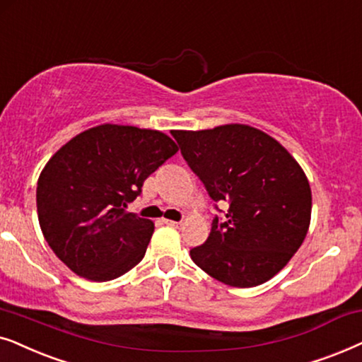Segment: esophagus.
<instances>
[{"instance_id":"34e87169","label":"esophagus","mask_w":362,"mask_h":362,"mask_svg":"<svg viewBox=\"0 0 362 362\" xmlns=\"http://www.w3.org/2000/svg\"><path fill=\"white\" fill-rule=\"evenodd\" d=\"M163 223L170 225V226H175V228H178V226L182 225V221H173V220H163Z\"/></svg>"}]
</instances>
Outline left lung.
Instances as JSON below:
<instances>
[{
  "label": "left lung",
  "instance_id": "left-lung-1",
  "mask_svg": "<svg viewBox=\"0 0 362 362\" xmlns=\"http://www.w3.org/2000/svg\"><path fill=\"white\" fill-rule=\"evenodd\" d=\"M172 136L211 200L228 202L223 221L215 216L206 242L190 250L194 263L228 286L268 281L310 228L311 189L300 163L278 141L245 124Z\"/></svg>",
  "mask_w": 362,
  "mask_h": 362
}]
</instances>
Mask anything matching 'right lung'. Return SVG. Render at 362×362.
I'll return each instance as SVG.
<instances>
[{"label": "right lung", "mask_w": 362, "mask_h": 362, "mask_svg": "<svg viewBox=\"0 0 362 362\" xmlns=\"http://www.w3.org/2000/svg\"><path fill=\"white\" fill-rule=\"evenodd\" d=\"M178 147L163 132L103 124L72 137L42 168L37 218L56 257L90 281L127 273L146 255L153 223L125 206Z\"/></svg>", "instance_id": "obj_1"}]
</instances>
